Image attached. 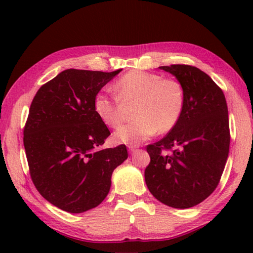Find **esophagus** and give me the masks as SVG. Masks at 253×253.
<instances>
[{
    "mask_svg": "<svg viewBox=\"0 0 253 253\" xmlns=\"http://www.w3.org/2000/svg\"><path fill=\"white\" fill-rule=\"evenodd\" d=\"M128 149H129V153H134L136 151V146H128Z\"/></svg>",
    "mask_w": 253,
    "mask_h": 253,
    "instance_id": "34e87169",
    "label": "esophagus"
}]
</instances>
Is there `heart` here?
Masks as SVG:
<instances>
[{"mask_svg": "<svg viewBox=\"0 0 253 253\" xmlns=\"http://www.w3.org/2000/svg\"><path fill=\"white\" fill-rule=\"evenodd\" d=\"M114 88L117 97L105 92L95 96L93 109L98 118L106 126L117 128L126 117V107L132 105V116L136 118L115 132V143L137 145L157 131L165 134L174 129L182 117L185 95L177 80L163 78L153 72L131 70L121 77Z\"/></svg>", "mask_w": 253, "mask_h": 253, "instance_id": "heart-1", "label": "heart"}]
</instances>
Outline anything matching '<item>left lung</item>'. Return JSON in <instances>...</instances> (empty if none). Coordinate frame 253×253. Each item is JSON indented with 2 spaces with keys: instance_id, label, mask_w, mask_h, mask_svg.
I'll use <instances>...</instances> for the list:
<instances>
[{
  "instance_id": "left-lung-1",
  "label": "left lung",
  "mask_w": 253,
  "mask_h": 253,
  "mask_svg": "<svg viewBox=\"0 0 253 253\" xmlns=\"http://www.w3.org/2000/svg\"><path fill=\"white\" fill-rule=\"evenodd\" d=\"M161 69L182 84L185 106L174 129L146 146L151 162L145 182L160 202L187 209L203 202L220 183L230 148L228 106L222 89L199 68Z\"/></svg>"
}]
</instances>
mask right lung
I'll list each match as a JSON object with an SVG mask.
<instances>
[{"mask_svg": "<svg viewBox=\"0 0 253 253\" xmlns=\"http://www.w3.org/2000/svg\"><path fill=\"white\" fill-rule=\"evenodd\" d=\"M122 71L67 69L42 84L23 129L29 172L39 193L54 207L83 213L108 194L111 174L128 157L125 145L99 149L110 131L93 99Z\"/></svg>", "mask_w": 253, "mask_h": 253, "instance_id": "add662e5", "label": "right lung"}]
</instances>
